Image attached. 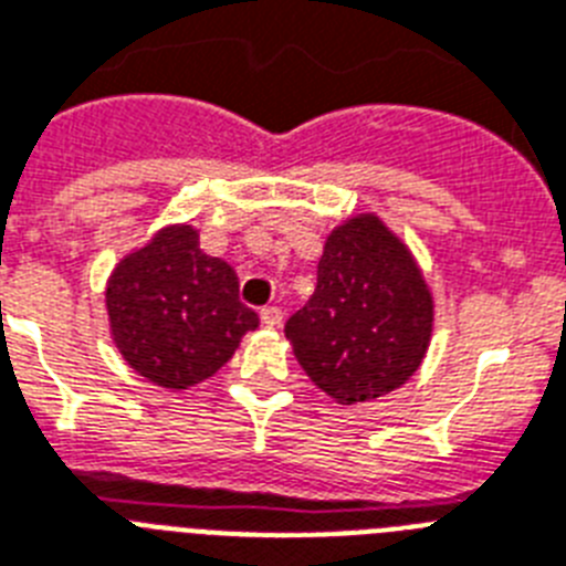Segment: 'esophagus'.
Returning a JSON list of instances; mask_svg holds the SVG:
<instances>
[{
    "label": "esophagus",
    "instance_id": "esophagus-1",
    "mask_svg": "<svg viewBox=\"0 0 566 566\" xmlns=\"http://www.w3.org/2000/svg\"><path fill=\"white\" fill-rule=\"evenodd\" d=\"M282 319H284L282 307L270 305V307H264V311H261V322H264L268 327H279V325H282Z\"/></svg>",
    "mask_w": 566,
    "mask_h": 566
}]
</instances>
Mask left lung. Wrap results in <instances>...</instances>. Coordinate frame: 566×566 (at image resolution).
Here are the masks:
<instances>
[{"mask_svg": "<svg viewBox=\"0 0 566 566\" xmlns=\"http://www.w3.org/2000/svg\"><path fill=\"white\" fill-rule=\"evenodd\" d=\"M434 296L411 247L377 216L356 212L327 232L316 291L284 325L296 363L339 406L406 386L426 359Z\"/></svg>", "mask_w": 566, "mask_h": 566, "instance_id": "8db88e82", "label": "left lung"}]
</instances>
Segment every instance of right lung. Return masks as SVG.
Segmentation results:
<instances>
[{"label":"right lung","instance_id":"obj_1","mask_svg":"<svg viewBox=\"0 0 566 566\" xmlns=\"http://www.w3.org/2000/svg\"><path fill=\"white\" fill-rule=\"evenodd\" d=\"M108 334L129 368L187 391L232 359L259 316L239 302V275L198 247L192 224L160 227L106 282Z\"/></svg>","mask_w":566,"mask_h":566}]
</instances>
